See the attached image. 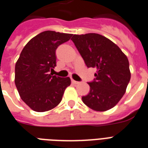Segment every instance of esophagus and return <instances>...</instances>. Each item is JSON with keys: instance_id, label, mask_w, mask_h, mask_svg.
<instances>
[{"instance_id": "1", "label": "esophagus", "mask_w": 148, "mask_h": 148, "mask_svg": "<svg viewBox=\"0 0 148 148\" xmlns=\"http://www.w3.org/2000/svg\"><path fill=\"white\" fill-rule=\"evenodd\" d=\"M71 82H72V83H73V84H79L78 81H74V80H73V79H72V80H71Z\"/></svg>"}]
</instances>
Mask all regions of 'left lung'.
Instances as JSON below:
<instances>
[{
    "label": "left lung",
    "instance_id": "8db88e82",
    "mask_svg": "<svg viewBox=\"0 0 148 148\" xmlns=\"http://www.w3.org/2000/svg\"><path fill=\"white\" fill-rule=\"evenodd\" d=\"M88 67L97 71L90 92L82 97L92 110L105 111L117 104L126 91L131 79L129 61L119 47L98 34H74L71 38Z\"/></svg>",
    "mask_w": 148,
    "mask_h": 148
}]
</instances>
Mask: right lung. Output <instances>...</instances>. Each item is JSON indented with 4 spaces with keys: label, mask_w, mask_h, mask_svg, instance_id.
<instances>
[{
    "label": "right lung",
    "mask_w": 148,
    "mask_h": 148,
    "mask_svg": "<svg viewBox=\"0 0 148 148\" xmlns=\"http://www.w3.org/2000/svg\"><path fill=\"white\" fill-rule=\"evenodd\" d=\"M73 34L52 31L41 32L28 41L15 64V85L21 98L37 112H45L58 106L70 77L50 74L56 66V49Z\"/></svg>",
    "instance_id": "obj_1"
}]
</instances>
